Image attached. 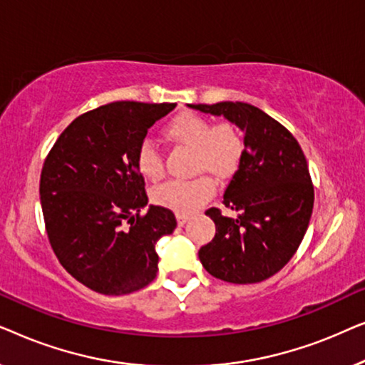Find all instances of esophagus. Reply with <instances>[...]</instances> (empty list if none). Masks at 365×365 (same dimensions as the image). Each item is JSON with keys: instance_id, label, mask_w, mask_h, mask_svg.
<instances>
[{"instance_id": "1", "label": "esophagus", "mask_w": 365, "mask_h": 365, "mask_svg": "<svg viewBox=\"0 0 365 365\" xmlns=\"http://www.w3.org/2000/svg\"><path fill=\"white\" fill-rule=\"evenodd\" d=\"M176 219H178V224H179V226H184V224L187 222L189 216H187V214H176Z\"/></svg>"}]
</instances>
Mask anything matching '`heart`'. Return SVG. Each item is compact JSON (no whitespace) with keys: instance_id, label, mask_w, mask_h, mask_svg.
I'll use <instances>...</instances> for the list:
<instances>
[{"instance_id":"obj_1","label":"heart","mask_w":365,"mask_h":365,"mask_svg":"<svg viewBox=\"0 0 365 365\" xmlns=\"http://www.w3.org/2000/svg\"><path fill=\"white\" fill-rule=\"evenodd\" d=\"M166 141L191 149L192 173H211L227 179L236 173L244 154V141L237 129L227 121L211 123L201 114L182 111L163 126ZM134 166L146 181L158 182L164 176L161 154L151 143L139 144ZM216 192V182L207 174L186 181H171L154 189L153 201L178 214H191Z\"/></svg>"}]
</instances>
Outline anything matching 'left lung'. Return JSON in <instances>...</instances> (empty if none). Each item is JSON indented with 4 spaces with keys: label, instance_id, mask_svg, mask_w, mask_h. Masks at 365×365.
Returning a JSON list of instances; mask_svg holds the SVG:
<instances>
[{
    "label": "left lung",
    "instance_id": "left-lung-1",
    "mask_svg": "<svg viewBox=\"0 0 365 365\" xmlns=\"http://www.w3.org/2000/svg\"><path fill=\"white\" fill-rule=\"evenodd\" d=\"M224 116L246 133L239 169L222 204L236 219L211 207L216 236L199 249V261L221 281L254 284L281 271L301 246L314 207L307 161L289 129L247 103L189 104Z\"/></svg>",
    "mask_w": 365,
    "mask_h": 365
}]
</instances>
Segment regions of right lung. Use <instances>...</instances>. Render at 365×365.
Wrapping results in <instances>:
<instances>
[{
	"label": "right lung",
	"mask_w": 365,
	"mask_h": 365,
	"mask_svg": "<svg viewBox=\"0 0 365 365\" xmlns=\"http://www.w3.org/2000/svg\"><path fill=\"white\" fill-rule=\"evenodd\" d=\"M176 103L116 101L78 116L48 153L39 196L61 266L94 292L123 296L158 272L156 241L176 229L171 209L148 204L134 166L139 144Z\"/></svg>",
	"instance_id": "1"
}]
</instances>
